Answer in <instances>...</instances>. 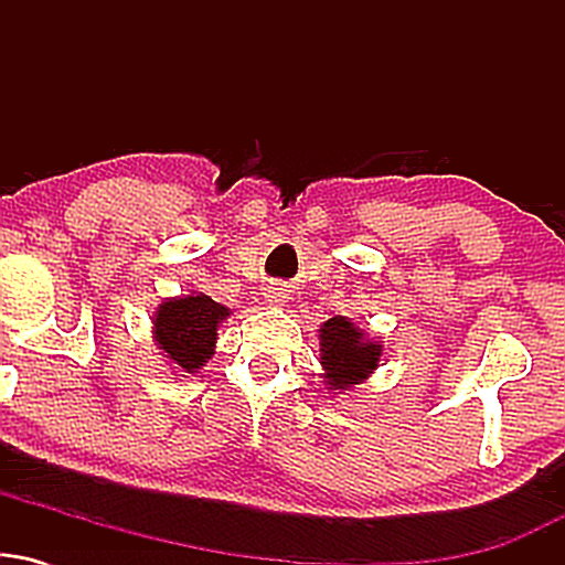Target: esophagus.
<instances>
[{
	"instance_id": "esophagus-1",
	"label": "esophagus",
	"mask_w": 565,
	"mask_h": 565,
	"mask_svg": "<svg viewBox=\"0 0 565 565\" xmlns=\"http://www.w3.org/2000/svg\"><path fill=\"white\" fill-rule=\"evenodd\" d=\"M265 302H268V305H284V302H287V289L268 287V289H265Z\"/></svg>"
}]
</instances>
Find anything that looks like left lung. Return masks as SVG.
I'll list each match as a JSON object with an SVG mask.
<instances>
[{"label": "left lung", "mask_w": 565, "mask_h": 565, "mask_svg": "<svg viewBox=\"0 0 565 565\" xmlns=\"http://www.w3.org/2000/svg\"><path fill=\"white\" fill-rule=\"evenodd\" d=\"M321 366L329 391H348L364 382L380 366L382 345L369 340L364 329L355 327L345 316L323 321L319 329Z\"/></svg>", "instance_id": "obj_1"}]
</instances>
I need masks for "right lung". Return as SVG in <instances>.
Here are the masks:
<instances>
[{"mask_svg":"<svg viewBox=\"0 0 565 565\" xmlns=\"http://www.w3.org/2000/svg\"><path fill=\"white\" fill-rule=\"evenodd\" d=\"M231 310L206 295L167 297L153 316V340L164 359H170L180 372L193 374L212 359L217 342V327Z\"/></svg>","mask_w":565,"mask_h":565,"instance_id":"add662e5","label":"right lung"}]
</instances>
